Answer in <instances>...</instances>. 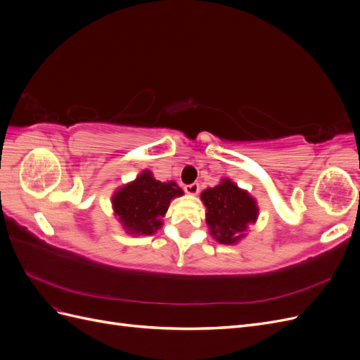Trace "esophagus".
Here are the masks:
<instances>
[{"label":"esophagus","mask_w":360,"mask_h":360,"mask_svg":"<svg viewBox=\"0 0 360 360\" xmlns=\"http://www.w3.org/2000/svg\"><path fill=\"white\" fill-rule=\"evenodd\" d=\"M184 192H186L188 195H192V197H195V195L200 192V184L198 183L186 184V186H184Z\"/></svg>","instance_id":"esophagus-1"}]
</instances>
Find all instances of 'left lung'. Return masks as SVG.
<instances>
[{
	"label": "left lung",
	"instance_id": "left-lung-1",
	"mask_svg": "<svg viewBox=\"0 0 360 360\" xmlns=\"http://www.w3.org/2000/svg\"><path fill=\"white\" fill-rule=\"evenodd\" d=\"M205 205V222L216 242L236 245L246 236L250 224L258 219L257 200L230 179L201 192Z\"/></svg>",
	"mask_w": 360,
	"mask_h": 360
}]
</instances>
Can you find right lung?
Wrapping results in <instances>:
<instances>
[{
	"instance_id": "right-lung-1",
	"label": "right lung",
	"mask_w": 360,
	"mask_h": 360,
	"mask_svg": "<svg viewBox=\"0 0 360 360\" xmlns=\"http://www.w3.org/2000/svg\"><path fill=\"white\" fill-rule=\"evenodd\" d=\"M184 192L176 181H159L148 169L118 188L112 198V210L123 230L130 236H151L163 225L169 202Z\"/></svg>"
}]
</instances>
